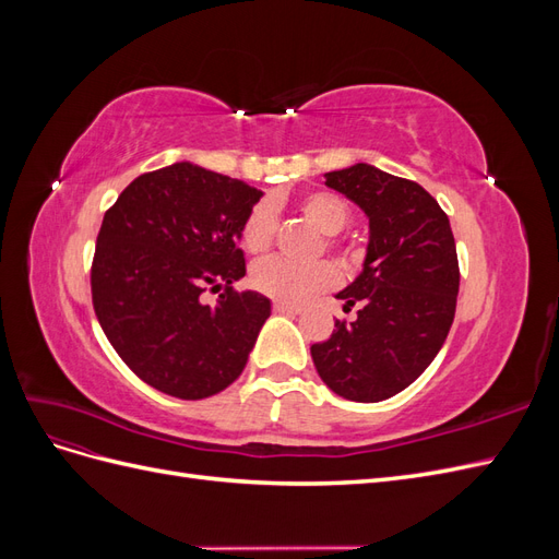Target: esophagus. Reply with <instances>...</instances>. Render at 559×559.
<instances>
[{
  "label": "esophagus",
  "mask_w": 559,
  "mask_h": 559,
  "mask_svg": "<svg viewBox=\"0 0 559 559\" xmlns=\"http://www.w3.org/2000/svg\"><path fill=\"white\" fill-rule=\"evenodd\" d=\"M273 310L282 312V314H300V308L294 306V302H284V300H275Z\"/></svg>",
  "instance_id": "34e87169"
}]
</instances>
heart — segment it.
<instances>
[{
    "label": "heart",
    "instance_id": "b5f03b06",
    "mask_svg": "<svg viewBox=\"0 0 559 559\" xmlns=\"http://www.w3.org/2000/svg\"><path fill=\"white\" fill-rule=\"evenodd\" d=\"M296 210L308 218V222L324 233V245L321 249H329L337 253V261L345 267H357L361 263V251L341 238V233L349 222V205L347 200L329 193V191H312L306 193L298 202ZM277 230V216L275 207L270 202H257L245 216L240 228V242L251 253V257H263V253L273 247ZM251 286L257 292L277 298L284 302H302L321 292H329L341 280V273L331 261H314L308 265H296L282 259H267L251 267Z\"/></svg>",
    "mask_w": 559,
    "mask_h": 559
}]
</instances>
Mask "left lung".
I'll use <instances>...</instances> for the list:
<instances>
[{"mask_svg": "<svg viewBox=\"0 0 559 559\" xmlns=\"http://www.w3.org/2000/svg\"><path fill=\"white\" fill-rule=\"evenodd\" d=\"M326 186L366 212L370 242L364 273L337 294L345 310L359 306L357 319H335L312 361L337 396L378 403L413 384L445 343L460 294L454 235L417 181L357 163Z\"/></svg>", "mask_w": 559, "mask_h": 559, "instance_id": "1", "label": "left lung"}]
</instances>
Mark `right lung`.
Returning a JSON list of instances; mask_svg holds the SVG:
<instances>
[{"mask_svg": "<svg viewBox=\"0 0 559 559\" xmlns=\"http://www.w3.org/2000/svg\"><path fill=\"white\" fill-rule=\"evenodd\" d=\"M261 191L175 163L144 173L105 212L91 265L99 326L134 376L195 401L238 380L270 300L235 292L247 275L240 228ZM222 290L202 307V290Z\"/></svg>", "mask_w": 559, "mask_h": 559, "instance_id": "1", "label": "right lung"}]
</instances>
